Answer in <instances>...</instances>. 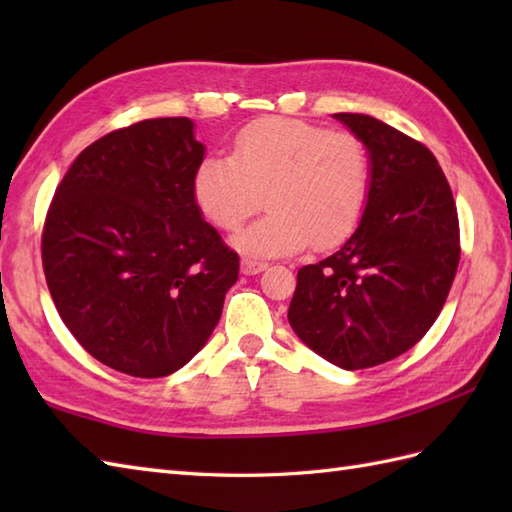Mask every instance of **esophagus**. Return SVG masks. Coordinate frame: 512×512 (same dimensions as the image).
I'll use <instances>...</instances> for the list:
<instances>
[{
  "label": "esophagus",
  "instance_id": "1",
  "mask_svg": "<svg viewBox=\"0 0 512 512\" xmlns=\"http://www.w3.org/2000/svg\"><path fill=\"white\" fill-rule=\"evenodd\" d=\"M266 266H268V264L259 262V259H253V257H244V259H242V273H244V275H257V273H262V270H266Z\"/></svg>",
  "mask_w": 512,
  "mask_h": 512
}]
</instances>
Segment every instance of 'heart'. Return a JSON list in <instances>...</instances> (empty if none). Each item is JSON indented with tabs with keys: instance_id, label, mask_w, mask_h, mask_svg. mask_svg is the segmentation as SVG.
<instances>
[{
	"instance_id": "obj_1",
	"label": "heart",
	"mask_w": 512,
	"mask_h": 512,
	"mask_svg": "<svg viewBox=\"0 0 512 512\" xmlns=\"http://www.w3.org/2000/svg\"><path fill=\"white\" fill-rule=\"evenodd\" d=\"M367 191L369 158L361 140L295 118L244 127L233 158H204L193 176L195 204L222 231H237L264 198L270 213L233 239L259 257L339 244L361 220Z\"/></svg>"
}]
</instances>
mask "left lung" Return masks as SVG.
<instances>
[{
  "instance_id": "1",
  "label": "left lung",
  "mask_w": 512,
  "mask_h": 512,
  "mask_svg": "<svg viewBox=\"0 0 512 512\" xmlns=\"http://www.w3.org/2000/svg\"><path fill=\"white\" fill-rule=\"evenodd\" d=\"M369 158L365 211L350 239L297 273L288 321L336 367L365 369L411 350L449 297L460 262L453 193L431 151L365 114H334Z\"/></svg>"
}]
</instances>
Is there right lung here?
I'll return each instance as SVG.
<instances>
[{
    "mask_svg": "<svg viewBox=\"0 0 512 512\" xmlns=\"http://www.w3.org/2000/svg\"><path fill=\"white\" fill-rule=\"evenodd\" d=\"M206 147L191 118H151L83 149L41 237L54 306L96 361L129 376L178 372L209 341L239 257L193 198Z\"/></svg>",
    "mask_w": 512,
    "mask_h": 512,
    "instance_id": "add662e5",
    "label": "right lung"
}]
</instances>
